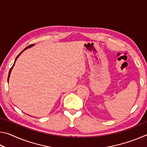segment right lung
<instances>
[{
	"instance_id": "obj_1",
	"label": "right lung",
	"mask_w": 147,
	"mask_h": 147,
	"mask_svg": "<svg viewBox=\"0 0 147 147\" xmlns=\"http://www.w3.org/2000/svg\"><path fill=\"white\" fill-rule=\"evenodd\" d=\"M32 46H33V45H29V46H28V47H26V48H25V49H24L23 50V51L21 52V53H19V55L17 56V58H16V60H15V62H14V63H13V66H12V67H11V69H10V70H9V74H8V81L9 80V75H10L11 71V70H12V69H13V66H14V65H15V63H16V61L17 60V58H18V57L19 56V55H20V54H21L22 53H23V51H24V50H26V49H28V48H30V47H32Z\"/></svg>"
}]
</instances>
